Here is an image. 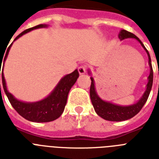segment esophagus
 <instances>
[{"label":"esophagus","instance_id":"esophagus-1","mask_svg":"<svg viewBox=\"0 0 159 159\" xmlns=\"http://www.w3.org/2000/svg\"><path fill=\"white\" fill-rule=\"evenodd\" d=\"M86 70H87V67H86V66H83V65H82V66H80V67H78V72H79L81 75L86 73Z\"/></svg>","mask_w":159,"mask_h":159}]
</instances>
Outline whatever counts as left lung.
<instances>
[{"label":"left lung","instance_id":"left-lung-1","mask_svg":"<svg viewBox=\"0 0 159 159\" xmlns=\"http://www.w3.org/2000/svg\"><path fill=\"white\" fill-rule=\"evenodd\" d=\"M119 38L120 39V40H123V39L127 38H134L141 43V45L143 46V48L145 49V51L148 53V63H149V66H150V74L148 76V82L147 84V89H146L142 98L136 104L129 106H117V105H114L112 103H110V102L102 101L97 96V92H96L93 78L92 77L91 78L92 83H91V87H90V97H91V101H92V103L95 109V111L102 118L110 121L126 120H129V119L132 118L134 116H136L141 111V109L143 108V105L145 104L146 102H147L149 93L151 92V89H152V86H153V72L152 63H151L150 55L148 53V51L146 49V48L143 44V43L141 42L140 39L137 36L134 35V34L130 33V32H129V31L125 30H122L120 31V33L119 34Z\"/></svg>","mask_w":159,"mask_h":159}]
</instances>
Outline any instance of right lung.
<instances>
[{
    "mask_svg": "<svg viewBox=\"0 0 159 159\" xmlns=\"http://www.w3.org/2000/svg\"><path fill=\"white\" fill-rule=\"evenodd\" d=\"M45 26L46 25H36L32 28L27 29L22 33L20 34L15 39V40H16L20 36L28 33L34 29L41 28V27H45ZM11 45H12V43L9 46L6 50V53L4 55V57H5L4 60H2L3 57L0 58V66H1L2 62H5ZM1 67H0V75H1V77H2V85H3L4 91L6 92L11 106H13V108L22 117L30 121H33V122H50V121L55 120L56 119L58 118L64 111L65 106L67 103L68 92H69L71 87L74 85L79 77L78 71L75 70L72 73L66 75L64 77H62L57 87H55L53 92L47 98L42 100L40 102H34V103H25V102H20V101L15 99V97L7 91L6 81H5V77L3 75V69H1Z\"/></svg>",
    "mask_w": 159,
    "mask_h": 159,
    "instance_id": "add662e5",
    "label": "right lung"
}]
</instances>
